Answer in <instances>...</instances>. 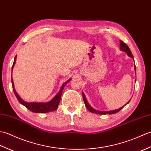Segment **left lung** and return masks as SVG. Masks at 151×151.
I'll return each instance as SVG.
<instances>
[{"label": "left lung", "mask_w": 151, "mask_h": 151, "mask_svg": "<svg viewBox=\"0 0 151 151\" xmlns=\"http://www.w3.org/2000/svg\"><path fill=\"white\" fill-rule=\"evenodd\" d=\"M120 49H121V50H122V51H124V52H126L127 54V55L129 56H130V57H131L132 58V59H134V57H133V56H132V52H131V51H130V49H129V47H128V45H127L126 44V43H124L123 41H121V40H120ZM134 70H136V66L134 65ZM82 97H83V99H84V103H85V105H86V108H88V110L89 111H91V113H94V114H101V115H105V114H115V113H117L118 111H119L122 108H123L125 105H127V104H129V102H130V101L127 102V103L125 104L124 106H123V107H121V108H119V109H117V110H111V111H98V110H95V109H93V108L90 105H89V104H88V101H87V100H86V97H85V95H84V93L82 92Z\"/></svg>", "instance_id": "left-lung-1"}]
</instances>
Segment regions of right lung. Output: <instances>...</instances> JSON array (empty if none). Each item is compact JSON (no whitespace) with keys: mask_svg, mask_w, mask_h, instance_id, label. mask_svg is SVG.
Wrapping results in <instances>:
<instances>
[{"mask_svg":"<svg viewBox=\"0 0 151 151\" xmlns=\"http://www.w3.org/2000/svg\"><path fill=\"white\" fill-rule=\"evenodd\" d=\"M16 58H17V56H15L14 58L12 70H13V68H14V65L15 63ZM70 80H71V78L68 80L66 82H64L63 85L62 86V87H61L59 92L58 93V94H56V95L52 99V100L47 102H27L24 101L20 97H19V95L17 93V92H16L15 90L14 82H13V79H12V84L13 89H14V92L16 96V97H17L19 102H20L21 104L27 108H28L29 110L32 111V112H35V113H48V112L54 111L57 110L58 106V104L60 103L63 89L64 87L65 86V85L70 81Z\"/></svg>","mask_w":151,"mask_h":151,"instance_id":"add662e5","label":"right lung"}]
</instances>
